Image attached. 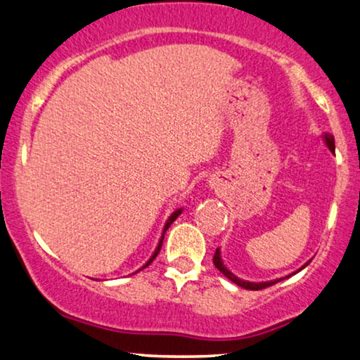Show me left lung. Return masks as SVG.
<instances>
[{"label":"left lung","mask_w":360,"mask_h":360,"mask_svg":"<svg viewBox=\"0 0 360 360\" xmlns=\"http://www.w3.org/2000/svg\"><path fill=\"white\" fill-rule=\"evenodd\" d=\"M323 141H325L326 146H328V148H330L331 153H334V136H333L331 134H328V131H325V134H323ZM214 264H215L217 269H219V271L221 272V274L229 277V279H230L231 282H235L236 285L246 288V290H261V288L271 287V285H274V283L282 281V279H274V281H267V282H250V281H243V279H240V277H236V276L233 274V272L229 269V267H226V266L224 264V259H221L220 248H217V251H215V255H214ZM308 264H310V261H307L305 264H303L297 272H300L302 269H305V267H307ZM297 272H293V274H297ZM287 277H290V276H287Z\"/></svg>","instance_id":"8db88e82"}]
</instances>
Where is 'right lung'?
I'll list each match as a JSON object with an SVG mask.
<instances>
[{
	"mask_svg": "<svg viewBox=\"0 0 360 360\" xmlns=\"http://www.w3.org/2000/svg\"><path fill=\"white\" fill-rule=\"evenodd\" d=\"M181 212H182V209H176V210L173 212V214H171V215H169V219H168V220H166V224H165V226H163V233H161V238H160L158 245H156V248H155L153 255H151V256H150V259H148V261H146V262H145V264L140 267V269H136V271L134 272V274H136V272H139V271H141V269H145V267H146V266H150V264H151V262H153V259H155V257H156V256H158V252H160V250H161V245H163V240H165V233H166V230H168V229H169V226H171V224H173V221H174L176 219H178V217L181 215Z\"/></svg>",
	"mask_w": 360,
	"mask_h": 360,
	"instance_id": "1",
	"label": "right lung"
}]
</instances>
